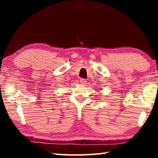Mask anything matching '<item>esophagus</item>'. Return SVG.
Here are the masks:
<instances>
[{
    "mask_svg": "<svg viewBox=\"0 0 158 158\" xmlns=\"http://www.w3.org/2000/svg\"><path fill=\"white\" fill-rule=\"evenodd\" d=\"M80 83H81V84H86V80H85V79H80Z\"/></svg>",
    "mask_w": 158,
    "mask_h": 158,
    "instance_id": "obj_1",
    "label": "esophagus"
}]
</instances>
